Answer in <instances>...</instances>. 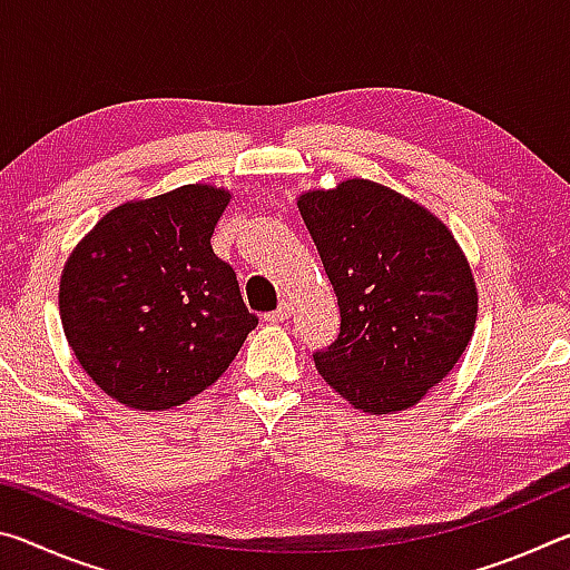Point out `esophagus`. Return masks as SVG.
<instances>
[{"label":"esophagus","mask_w":570,"mask_h":570,"mask_svg":"<svg viewBox=\"0 0 570 570\" xmlns=\"http://www.w3.org/2000/svg\"><path fill=\"white\" fill-rule=\"evenodd\" d=\"M288 316H292V308H288V304H282L276 308V312H268V314H264V322H268V324H282V322H286Z\"/></svg>","instance_id":"obj_1"}]
</instances>
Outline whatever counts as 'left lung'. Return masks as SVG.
Listing matches in <instances>:
<instances>
[{
    "instance_id": "8db88e82",
    "label": "left lung",
    "mask_w": 570,
    "mask_h": 570,
    "mask_svg": "<svg viewBox=\"0 0 570 570\" xmlns=\"http://www.w3.org/2000/svg\"><path fill=\"white\" fill-rule=\"evenodd\" d=\"M340 304V334L314 364L356 410L412 407L455 366L478 294L460 246L430 210L352 178L298 198Z\"/></svg>"
}]
</instances>
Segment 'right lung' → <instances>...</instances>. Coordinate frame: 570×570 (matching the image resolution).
Returning <instances> with one entry per match:
<instances>
[{
    "label": "right lung",
    "instance_id": "add662e5",
    "mask_svg": "<svg viewBox=\"0 0 570 570\" xmlns=\"http://www.w3.org/2000/svg\"><path fill=\"white\" fill-rule=\"evenodd\" d=\"M230 193L183 186L110 210L60 282L65 336L112 400L168 410L204 392L258 324L210 236Z\"/></svg>",
    "mask_w": 570,
    "mask_h": 570
}]
</instances>
